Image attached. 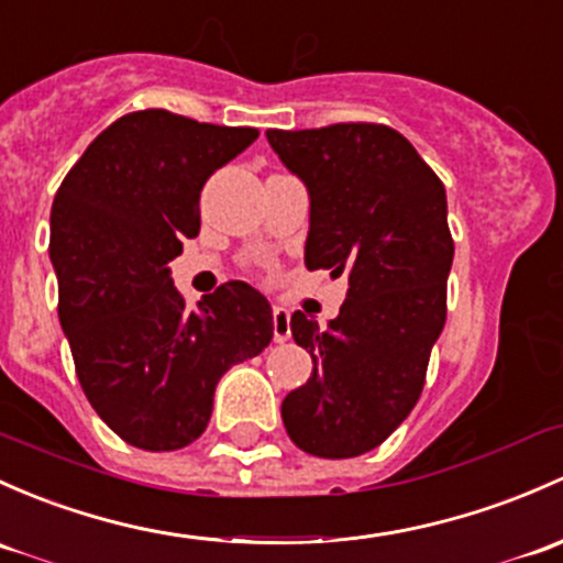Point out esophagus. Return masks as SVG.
Returning <instances> with one entry per match:
<instances>
[{
	"mask_svg": "<svg viewBox=\"0 0 563 563\" xmlns=\"http://www.w3.org/2000/svg\"><path fill=\"white\" fill-rule=\"evenodd\" d=\"M272 329H275V342H286L291 336V312L275 307L272 310Z\"/></svg>",
	"mask_w": 563,
	"mask_h": 563,
	"instance_id": "esophagus-1",
	"label": "esophagus"
}]
</instances>
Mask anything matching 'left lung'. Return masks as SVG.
I'll use <instances>...</instances> for the list:
<instances>
[{
  "label": "left lung",
  "instance_id": "1",
  "mask_svg": "<svg viewBox=\"0 0 563 563\" xmlns=\"http://www.w3.org/2000/svg\"><path fill=\"white\" fill-rule=\"evenodd\" d=\"M266 140L310 191L307 269L347 277L327 329L291 316L312 375L283 399V423L305 453L353 459L386 442L421 399L448 316L445 186L386 123L269 129Z\"/></svg>",
  "mask_w": 563,
  "mask_h": 563
}]
</instances>
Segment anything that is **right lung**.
Listing matches in <instances>:
<instances>
[{
  "label": "right lung",
  "instance_id": "add662e5",
  "mask_svg": "<svg viewBox=\"0 0 563 563\" xmlns=\"http://www.w3.org/2000/svg\"><path fill=\"white\" fill-rule=\"evenodd\" d=\"M256 137L169 110L126 112L53 199L51 262L75 372L97 416L140 451L191 445L223 372L272 340V307L256 288L229 280L194 312L167 266L199 234L207 177Z\"/></svg>",
  "mask_w": 563,
  "mask_h": 563
}]
</instances>
